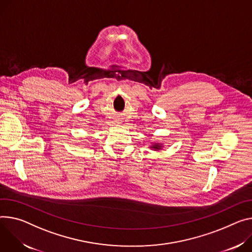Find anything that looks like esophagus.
Here are the masks:
<instances>
[{
    "mask_svg": "<svg viewBox=\"0 0 252 252\" xmlns=\"http://www.w3.org/2000/svg\"><path fill=\"white\" fill-rule=\"evenodd\" d=\"M114 121H116V123H117V124H122V122H123V121H122V119H116Z\"/></svg>",
    "mask_w": 252,
    "mask_h": 252,
    "instance_id": "1",
    "label": "esophagus"
}]
</instances>
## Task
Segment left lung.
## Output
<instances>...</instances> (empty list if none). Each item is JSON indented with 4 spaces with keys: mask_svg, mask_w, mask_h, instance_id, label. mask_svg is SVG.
<instances>
[{
    "mask_svg": "<svg viewBox=\"0 0 252 252\" xmlns=\"http://www.w3.org/2000/svg\"><path fill=\"white\" fill-rule=\"evenodd\" d=\"M162 144H158V143H153V145L150 147L151 149H153V150H155V151H159V150H162Z\"/></svg>",
    "mask_w": 252,
    "mask_h": 252,
    "instance_id": "obj_1",
    "label": "left lung"
}]
</instances>
